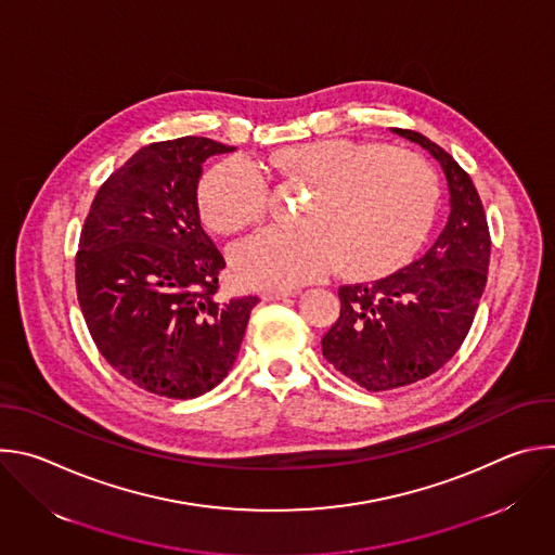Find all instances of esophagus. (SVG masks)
I'll list each match as a JSON object with an SVG mask.
<instances>
[{
	"label": "esophagus",
	"instance_id": "obj_1",
	"mask_svg": "<svg viewBox=\"0 0 555 555\" xmlns=\"http://www.w3.org/2000/svg\"><path fill=\"white\" fill-rule=\"evenodd\" d=\"M296 292L294 289H270L263 294L266 300H279V298H287V296H294Z\"/></svg>",
	"mask_w": 555,
	"mask_h": 555
}]
</instances>
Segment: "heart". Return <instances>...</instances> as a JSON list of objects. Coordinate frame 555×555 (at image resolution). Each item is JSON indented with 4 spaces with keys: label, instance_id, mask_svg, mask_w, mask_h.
Wrapping results in <instances>:
<instances>
[{
    "label": "heart",
    "instance_id": "obj_1",
    "mask_svg": "<svg viewBox=\"0 0 555 555\" xmlns=\"http://www.w3.org/2000/svg\"><path fill=\"white\" fill-rule=\"evenodd\" d=\"M270 167L311 191L302 230H268L234 250L236 272L257 287L298 285L332 266L353 279L395 272L417 255L437 217L439 178L409 149L327 138L276 151ZM199 208L212 230L236 234L270 217L272 191L253 163L225 160L204 178Z\"/></svg>",
    "mask_w": 555,
    "mask_h": 555
}]
</instances>
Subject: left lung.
Wrapping results in <instances>:
<instances>
[{"mask_svg":"<svg viewBox=\"0 0 555 555\" xmlns=\"http://www.w3.org/2000/svg\"><path fill=\"white\" fill-rule=\"evenodd\" d=\"M392 131L422 144L441 163L450 217L422 259L379 281L338 289L340 315L323 336V356L371 392L415 384L459 351L490 266V228L469 176L426 135L400 127Z\"/></svg>","mask_w":555,"mask_h":555,"instance_id":"1","label":"left lung"}]
</instances>
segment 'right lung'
Instances as JSON below:
<instances>
[{
  "label": "right lung",
  "instance_id": "add662e5",
  "mask_svg": "<svg viewBox=\"0 0 555 555\" xmlns=\"http://www.w3.org/2000/svg\"><path fill=\"white\" fill-rule=\"evenodd\" d=\"M230 151L197 135L142 146L101 184L78 236L76 296L96 349L160 398L215 388L259 302L219 296L225 259L199 223L202 163Z\"/></svg>",
  "mask_w": 555,
  "mask_h": 555
}]
</instances>
